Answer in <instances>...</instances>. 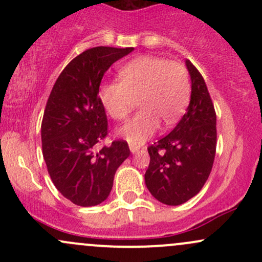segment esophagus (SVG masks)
<instances>
[{
	"instance_id": "obj_1",
	"label": "esophagus",
	"mask_w": 262,
	"mask_h": 262,
	"mask_svg": "<svg viewBox=\"0 0 262 262\" xmlns=\"http://www.w3.org/2000/svg\"><path fill=\"white\" fill-rule=\"evenodd\" d=\"M129 148H130V151L133 152V154H135V152H138L139 151V146L138 145H135V144H129Z\"/></svg>"
}]
</instances>
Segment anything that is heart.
<instances>
[{
	"label": "heart",
	"mask_w": 262,
	"mask_h": 262,
	"mask_svg": "<svg viewBox=\"0 0 262 262\" xmlns=\"http://www.w3.org/2000/svg\"><path fill=\"white\" fill-rule=\"evenodd\" d=\"M121 81L100 87V101L116 121H124L138 100L141 110L119 129L132 144H140L156 132L175 124L188 102L189 85L185 68L156 56H139L119 71Z\"/></svg>",
	"instance_id": "heart-1"
}]
</instances>
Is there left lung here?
<instances>
[{
  "label": "left lung",
  "instance_id": "8db88e82",
  "mask_svg": "<svg viewBox=\"0 0 262 262\" xmlns=\"http://www.w3.org/2000/svg\"><path fill=\"white\" fill-rule=\"evenodd\" d=\"M192 91L187 112L172 132L148 146L145 185L161 203L179 206L194 197L208 180L217 148V116L204 79L186 61Z\"/></svg>",
  "mask_w": 262,
  "mask_h": 262
}]
</instances>
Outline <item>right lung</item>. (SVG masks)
I'll list each match as a JSON object with an SVG mask.
<instances>
[{"mask_svg": "<svg viewBox=\"0 0 262 262\" xmlns=\"http://www.w3.org/2000/svg\"><path fill=\"white\" fill-rule=\"evenodd\" d=\"M134 48L96 47L65 66L48 98L41 121V149L50 179L74 204L97 206L110 194L114 173L130 154L125 140L98 148L108 134L100 101L102 77Z\"/></svg>", "mask_w": 262, "mask_h": 262, "instance_id": "right-lung-1", "label": "right lung"}]
</instances>
